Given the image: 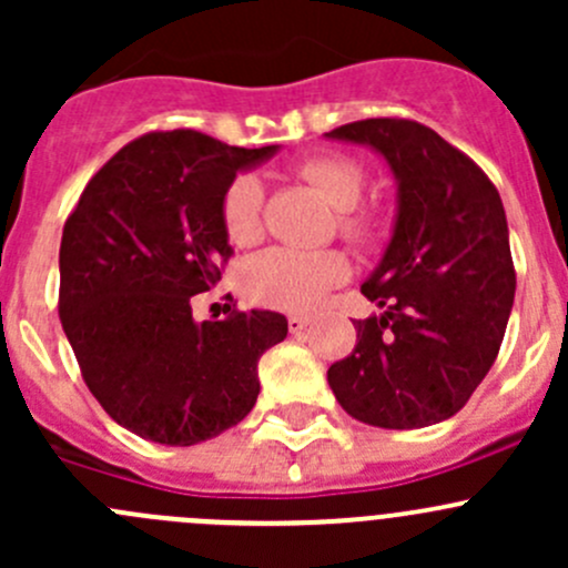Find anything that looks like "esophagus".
Masks as SVG:
<instances>
[{
  "mask_svg": "<svg viewBox=\"0 0 568 568\" xmlns=\"http://www.w3.org/2000/svg\"><path fill=\"white\" fill-rule=\"evenodd\" d=\"M311 321H313L311 316H302V313H291V316H288V329L296 335V332L307 329V326H311Z\"/></svg>",
  "mask_w": 568,
  "mask_h": 568,
  "instance_id": "1",
  "label": "esophagus"
}]
</instances>
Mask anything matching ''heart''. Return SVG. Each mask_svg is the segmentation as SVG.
I'll return each mask as SVG.
<instances>
[{
	"label": "heart",
	"mask_w": 568,
	"mask_h": 568,
	"mask_svg": "<svg viewBox=\"0 0 568 568\" xmlns=\"http://www.w3.org/2000/svg\"><path fill=\"white\" fill-rule=\"evenodd\" d=\"M302 178L341 211V231L354 242H371L379 222L359 214L365 170L348 156H313L300 168ZM263 186L255 175H236L222 197V222L233 244L247 247L261 236ZM348 257L337 250L268 247L252 255L242 268L244 294L257 305L280 311H311L348 277Z\"/></svg>",
	"instance_id": "1"
}]
</instances>
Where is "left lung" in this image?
I'll return each instance as SVG.
<instances>
[{
  "label": "left lung",
  "mask_w": 568,
  "mask_h": 568,
  "mask_svg": "<svg viewBox=\"0 0 568 568\" xmlns=\"http://www.w3.org/2000/svg\"><path fill=\"white\" fill-rule=\"evenodd\" d=\"M379 153L395 178L390 242L359 285L379 316L326 371L359 423L423 428L454 417L500 352L514 305L503 200L484 170L415 120L371 118L324 134Z\"/></svg>",
  "instance_id": "obj_1"
}]
</instances>
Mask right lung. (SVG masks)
<instances>
[{
  "mask_svg": "<svg viewBox=\"0 0 568 568\" xmlns=\"http://www.w3.org/2000/svg\"><path fill=\"white\" fill-rule=\"evenodd\" d=\"M280 145L231 148L192 129L120 148L62 227L60 321L90 393L131 434L197 445L255 406L257 359L285 341L283 313L194 321L192 296L231 257L222 197Z\"/></svg>",
  "mask_w": 568,
  "mask_h": 568,
  "instance_id": "right-lung-1",
  "label": "right lung"
}]
</instances>
